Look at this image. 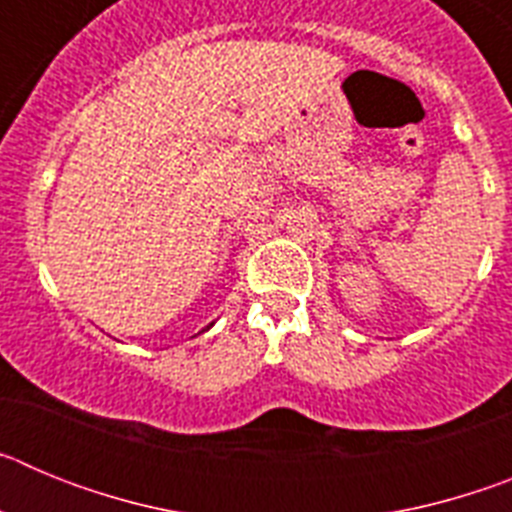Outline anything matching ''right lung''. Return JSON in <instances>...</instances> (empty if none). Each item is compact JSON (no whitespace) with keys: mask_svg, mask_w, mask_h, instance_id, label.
Returning <instances> with one entry per match:
<instances>
[{"mask_svg":"<svg viewBox=\"0 0 512 512\" xmlns=\"http://www.w3.org/2000/svg\"><path fill=\"white\" fill-rule=\"evenodd\" d=\"M207 328H210V325H207Z\"/></svg>","mask_w":512,"mask_h":512,"instance_id":"add662e5","label":"right lung"}]
</instances>
